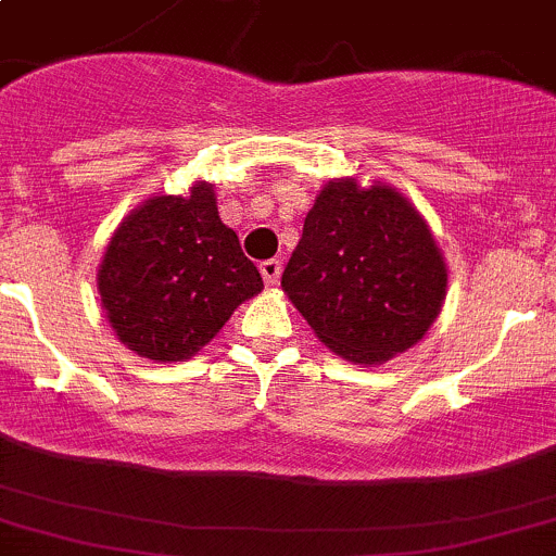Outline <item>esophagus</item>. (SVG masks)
Returning a JSON list of instances; mask_svg holds the SVG:
<instances>
[{"label":"esophagus","mask_w":556,"mask_h":556,"mask_svg":"<svg viewBox=\"0 0 556 556\" xmlns=\"http://www.w3.org/2000/svg\"><path fill=\"white\" fill-rule=\"evenodd\" d=\"M261 277H264L268 288H274V285L279 282V277H282V261L279 258L264 261V264H261Z\"/></svg>","instance_id":"esophagus-1"}]
</instances>
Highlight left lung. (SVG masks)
I'll return each instance as SVG.
<instances>
[{"instance_id":"8db88e82","label":"left lung","mask_w":556,"mask_h":556,"mask_svg":"<svg viewBox=\"0 0 556 556\" xmlns=\"http://www.w3.org/2000/svg\"><path fill=\"white\" fill-rule=\"evenodd\" d=\"M446 279L441 250L406 198L340 179L308 211L282 288L321 343L348 362L377 364L422 340Z\"/></svg>"}]
</instances>
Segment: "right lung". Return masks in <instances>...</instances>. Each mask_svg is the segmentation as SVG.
Segmentation results:
<instances>
[{
    "label": "right lung",
    "mask_w": 556,
    "mask_h": 556,
    "mask_svg": "<svg viewBox=\"0 0 556 556\" xmlns=\"http://www.w3.org/2000/svg\"><path fill=\"white\" fill-rule=\"evenodd\" d=\"M97 282L118 338L152 362H185L264 290L203 181L189 198L161 194L134 211L110 240Z\"/></svg>",
    "instance_id": "add662e5"
}]
</instances>
